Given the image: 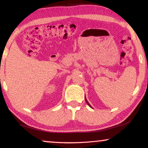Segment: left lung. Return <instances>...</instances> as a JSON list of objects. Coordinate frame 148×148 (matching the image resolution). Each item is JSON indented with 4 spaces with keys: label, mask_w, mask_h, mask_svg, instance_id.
I'll return each mask as SVG.
<instances>
[{
    "label": "left lung",
    "mask_w": 148,
    "mask_h": 148,
    "mask_svg": "<svg viewBox=\"0 0 148 148\" xmlns=\"http://www.w3.org/2000/svg\"><path fill=\"white\" fill-rule=\"evenodd\" d=\"M85 99H86V103H87V104H88L89 105V106H90V107H92V106H90V104H89V103H88V100H86V98H85Z\"/></svg>",
    "instance_id": "8db88e82"
}]
</instances>
